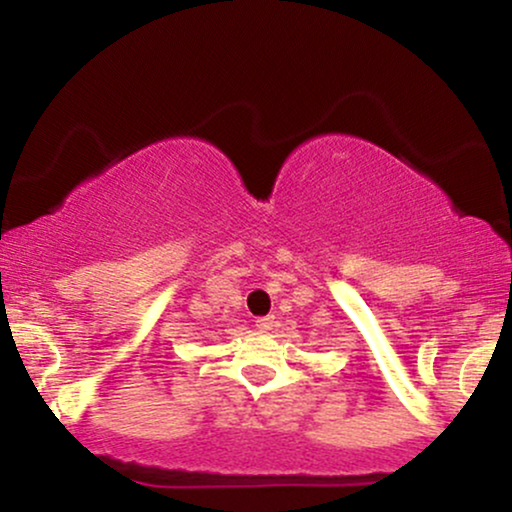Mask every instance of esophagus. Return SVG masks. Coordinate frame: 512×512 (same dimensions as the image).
<instances>
[{"mask_svg": "<svg viewBox=\"0 0 512 512\" xmlns=\"http://www.w3.org/2000/svg\"><path fill=\"white\" fill-rule=\"evenodd\" d=\"M255 327L260 332H272L276 327V317L274 315H267V317H257L255 320Z\"/></svg>", "mask_w": 512, "mask_h": 512, "instance_id": "obj_1", "label": "esophagus"}]
</instances>
